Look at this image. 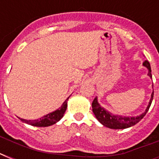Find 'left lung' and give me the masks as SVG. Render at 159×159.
<instances>
[{
	"label": "left lung",
	"mask_w": 159,
	"mask_h": 159,
	"mask_svg": "<svg viewBox=\"0 0 159 159\" xmlns=\"http://www.w3.org/2000/svg\"><path fill=\"white\" fill-rule=\"evenodd\" d=\"M143 66H145L148 69V75L150 77H152V74H151V67L148 61L145 60L143 63ZM153 98V92L151 95V99L149 101L148 106L146 109L145 112H143L142 115L137 116V117H123V116H114L111 113L106 111L104 108H102V106H100L98 102H97V98L96 97L93 102H92V111L95 114V116L97 117V119L103 125L106 126L110 129H126L131 126L134 125L135 124L142 120L146 115V113L148 112L149 110V107L151 106L152 101Z\"/></svg>",
	"instance_id": "left-lung-1"
}]
</instances>
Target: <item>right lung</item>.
<instances>
[{"mask_svg":"<svg viewBox=\"0 0 159 159\" xmlns=\"http://www.w3.org/2000/svg\"><path fill=\"white\" fill-rule=\"evenodd\" d=\"M68 98L65 101L64 103L60 107V109H57V111H53L52 113L48 114L47 116H43L42 118H39L38 120H24V119H20L21 121H23L25 123L29 124L30 125L37 126V127H47V126L52 125L53 124L57 123L58 120H60L61 118L63 116L65 111L67 110Z\"/></svg>","mask_w":159,"mask_h":159,"instance_id":"right-lung-1","label":"right lung"}]
</instances>
